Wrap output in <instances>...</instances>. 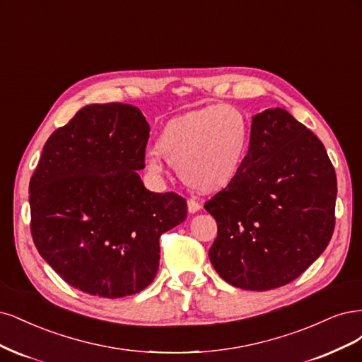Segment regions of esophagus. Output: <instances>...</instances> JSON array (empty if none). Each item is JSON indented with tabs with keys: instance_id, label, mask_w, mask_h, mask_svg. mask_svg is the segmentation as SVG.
I'll list each match as a JSON object with an SVG mask.
<instances>
[{
	"instance_id": "esophagus-1",
	"label": "esophagus",
	"mask_w": 362,
	"mask_h": 362,
	"mask_svg": "<svg viewBox=\"0 0 362 362\" xmlns=\"http://www.w3.org/2000/svg\"><path fill=\"white\" fill-rule=\"evenodd\" d=\"M202 209V206H200V203H197V202H194V200H189L188 202V211H189V214H195V212H198Z\"/></svg>"
}]
</instances>
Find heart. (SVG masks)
Here are the masks:
<instances>
[{
	"label": "heart",
	"mask_w": 362,
	"mask_h": 362,
	"mask_svg": "<svg viewBox=\"0 0 362 362\" xmlns=\"http://www.w3.org/2000/svg\"><path fill=\"white\" fill-rule=\"evenodd\" d=\"M248 144L247 119L230 105L216 103L170 120L159 135L158 150L189 188L209 194L238 179ZM147 168L160 171L156 155L147 156Z\"/></svg>",
	"instance_id": "b5f03b06"
}]
</instances>
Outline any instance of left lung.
I'll return each instance as SVG.
<instances>
[{"label":"left lung","instance_id":"8db88e82","mask_svg":"<svg viewBox=\"0 0 362 362\" xmlns=\"http://www.w3.org/2000/svg\"><path fill=\"white\" fill-rule=\"evenodd\" d=\"M337 176L320 139L283 108L255 114L238 179L206 202L218 224L209 259L243 290L298 278L328 247Z\"/></svg>","mask_w":362,"mask_h":362}]
</instances>
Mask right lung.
Segmentation results:
<instances>
[{"label": "right lung", "mask_w": 362, "mask_h": 362, "mask_svg": "<svg viewBox=\"0 0 362 362\" xmlns=\"http://www.w3.org/2000/svg\"><path fill=\"white\" fill-rule=\"evenodd\" d=\"M150 126L136 107L93 103L48 138L30 180L31 235L67 284L100 298L144 290L159 238L183 223L185 198L146 189Z\"/></svg>", "instance_id": "right-lung-1"}]
</instances>
